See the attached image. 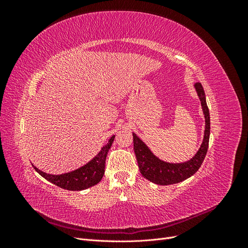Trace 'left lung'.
<instances>
[{
    "instance_id": "1",
    "label": "left lung",
    "mask_w": 248,
    "mask_h": 248,
    "mask_svg": "<svg viewBox=\"0 0 248 248\" xmlns=\"http://www.w3.org/2000/svg\"><path fill=\"white\" fill-rule=\"evenodd\" d=\"M194 89H196V92L200 98L202 114L205 117V131L202 145L192 158L184 162L177 163L163 161L155 156L145 142L136 133L132 132L133 149L137 156L140 174L142 177L155 184L170 185L182 182L196 174L205 159L210 138V114L206 102V95L201 82H197L194 85Z\"/></svg>"
}]
</instances>
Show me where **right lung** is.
Here are the masks:
<instances>
[{"instance_id":"1","label":"right lung","mask_w":248,"mask_h":248,"mask_svg":"<svg viewBox=\"0 0 248 248\" xmlns=\"http://www.w3.org/2000/svg\"><path fill=\"white\" fill-rule=\"evenodd\" d=\"M115 140V136H112L107 145H104L99 153L94 158H92L85 166L74 170L69 172H65L61 175H50L46 174L39 169H37L34 164H32L35 170L40 176L46 179L50 183L55 184L63 189L67 190H84L99 183L104 175V168H106V159L108 150L111 147L112 141Z\"/></svg>"}]
</instances>
